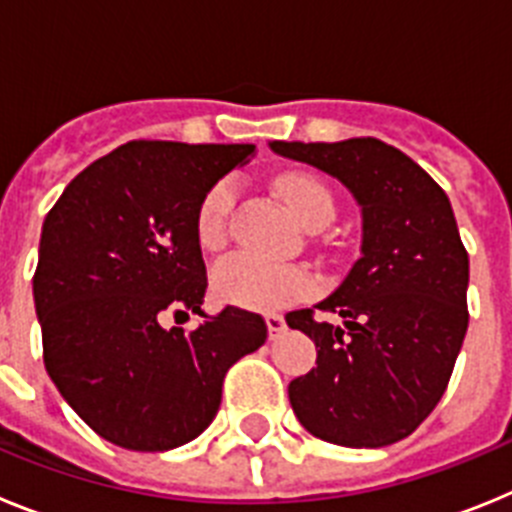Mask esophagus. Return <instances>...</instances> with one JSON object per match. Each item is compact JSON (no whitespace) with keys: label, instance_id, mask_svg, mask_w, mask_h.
<instances>
[{"label":"esophagus","instance_id":"obj_1","mask_svg":"<svg viewBox=\"0 0 512 512\" xmlns=\"http://www.w3.org/2000/svg\"><path fill=\"white\" fill-rule=\"evenodd\" d=\"M266 325H269V338L271 341H277L282 336L284 330H287V323H284L282 315H266Z\"/></svg>","mask_w":512,"mask_h":512}]
</instances>
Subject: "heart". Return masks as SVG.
I'll use <instances>...</instances> for the list:
<instances>
[{"label":"heart","instance_id":"heart-1","mask_svg":"<svg viewBox=\"0 0 512 512\" xmlns=\"http://www.w3.org/2000/svg\"><path fill=\"white\" fill-rule=\"evenodd\" d=\"M277 187L295 217L305 228H325L336 217V197L318 176L289 171L277 179ZM238 200V184L225 176L202 194L194 212V233L207 251L225 246L230 233V215ZM212 292L220 302L243 307V310H282L292 302L315 292V279L305 269L292 264H277L253 256L233 253L217 261L212 269Z\"/></svg>","mask_w":512,"mask_h":512}]
</instances>
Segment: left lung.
I'll return each instance as SVG.
<instances>
[{"label": "left lung", "instance_id": "left-lung-1", "mask_svg": "<svg viewBox=\"0 0 512 512\" xmlns=\"http://www.w3.org/2000/svg\"><path fill=\"white\" fill-rule=\"evenodd\" d=\"M271 148L338 176L364 210L361 259L318 305L341 315L343 328L315 310L287 315L318 348V366L289 382L292 410L312 436L338 446L402 441L449 387L469 325V253L449 197L377 138Z\"/></svg>", "mask_w": 512, "mask_h": 512}]
</instances>
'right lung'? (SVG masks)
I'll list each match as a JSON object with an SVG mask.
<instances>
[{"mask_svg": "<svg viewBox=\"0 0 512 512\" xmlns=\"http://www.w3.org/2000/svg\"><path fill=\"white\" fill-rule=\"evenodd\" d=\"M248 143L130 140L81 171L43 223L33 277L43 361L84 423L130 451H169L215 418L223 379L269 336L228 305L200 328L207 271L194 233L202 194Z\"/></svg>", "mask_w": 512, "mask_h": 512, "instance_id": "add662e5", "label": "right lung"}]
</instances>
